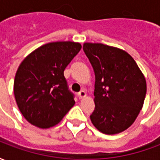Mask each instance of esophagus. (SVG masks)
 <instances>
[{
    "label": "esophagus",
    "mask_w": 160,
    "mask_h": 160,
    "mask_svg": "<svg viewBox=\"0 0 160 160\" xmlns=\"http://www.w3.org/2000/svg\"><path fill=\"white\" fill-rule=\"evenodd\" d=\"M87 97V92H85V91H80V92L78 93V98H80V99H82L84 98Z\"/></svg>",
    "instance_id": "obj_1"
}]
</instances>
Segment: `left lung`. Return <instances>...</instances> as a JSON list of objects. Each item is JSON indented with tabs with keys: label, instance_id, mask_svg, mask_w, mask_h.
<instances>
[{
	"label": "left lung",
	"instance_id": "1",
	"mask_svg": "<svg viewBox=\"0 0 160 160\" xmlns=\"http://www.w3.org/2000/svg\"><path fill=\"white\" fill-rule=\"evenodd\" d=\"M83 49L95 73V109L91 121L103 134H119L134 123L142 109L146 79L133 57L122 49L93 42H85Z\"/></svg>",
	"mask_w": 160,
	"mask_h": 160
}]
</instances>
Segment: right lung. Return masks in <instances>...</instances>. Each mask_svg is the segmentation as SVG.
<instances>
[{"instance_id":"obj_1","label":"right lung","mask_w":160,"mask_h":160,"mask_svg":"<svg viewBox=\"0 0 160 160\" xmlns=\"http://www.w3.org/2000/svg\"><path fill=\"white\" fill-rule=\"evenodd\" d=\"M80 49V42H49L20 63L13 92L19 111L30 123L41 128L53 127L74 105L64 70Z\"/></svg>"}]
</instances>
